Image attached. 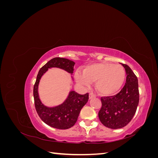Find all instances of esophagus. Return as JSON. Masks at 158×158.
I'll return each instance as SVG.
<instances>
[{"mask_svg":"<svg viewBox=\"0 0 158 158\" xmlns=\"http://www.w3.org/2000/svg\"><path fill=\"white\" fill-rule=\"evenodd\" d=\"M89 99H92V98H95V95L94 94H93V93H89Z\"/></svg>","mask_w":158,"mask_h":158,"instance_id":"1","label":"esophagus"}]
</instances>
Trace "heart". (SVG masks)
<instances>
[{"label":"heart","mask_w":158,"mask_h":158,"mask_svg":"<svg viewBox=\"0 0 158 158\" xmlns=\"http://www.w3.org/2000/svg\"><path fill=\"white\" fill-rule=\"evenodd\" d=\"M76 78L78 82L89 85L95 82L98 92L104 95H112L121 89L126 78V70L121 64L100 63L85 66L83 73L78 72Z\"/></svg>","instance_id":"1"}]
</instances>
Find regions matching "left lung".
<instances>
[{"instance_id":"left-lung-1","label":"left lung","mask_w":158,"mask_h":158,"mask_svg":"<svg viewBox=\"0 0 158 158\" xmlns=\"http://www.w3.org/2000/svg\"><path fill=\"white\" fill-rule=\"evenodd\" d=\"M121 64L127 75L126 84L117 94L101 98L102 107L98 113L101 123L112 129L127 126L135 115L139 103L137 76L128 65Z\"/></svg>"}]
</instances>
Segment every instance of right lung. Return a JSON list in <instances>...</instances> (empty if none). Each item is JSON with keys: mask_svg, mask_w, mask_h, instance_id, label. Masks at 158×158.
Returning a JSON list of instances; mask_svg holds the SVG:
<instances>
[{"mask_svg": "<svg viewBox=\"0 0 158 158\" xmlns=\"http://www.w3.org/2000/svg\"><path fill=\"white\" fill-rule=\"evenodd\" d=\"M75 63L69 59L55 57L40 69L33 86V98L36 111L41 120L47 125L58 129H68L77 121L81 109L88 101L89 94L81 95L71 91L68 98L59 106L49 108L44 106L38 95V84L40 78L49 68L57 67L73 74Z\"/></svg>", "mask_w": 158, "mask_h": 158, "instance_id": "add662e5", "label": "right lung"}]
</instances>
